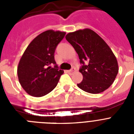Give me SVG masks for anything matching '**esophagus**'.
<instances>
[{
  "label": "esophagus",
  "instance_id": "esophagus-1",
  "mask_svg": "<svg viewBox=\"0 0 134 134\" xmlns=\"http://www.w3.org/2000/svg\"><path fill=\"white\" fill-rule=\"evenodd\" d=\"M74 72H75V69H74V68H72V69L70 70L67 71V72L69 73V74H73Z\"/></svg>",
  "mask_w": 134,
  "mask_h": 134
}]
</instances>
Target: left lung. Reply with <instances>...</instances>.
I'll use <instances>...</instances> for the list:
<instances>
[{"instance_id": "obj_1", "label": "left lung", "mask_w": 134, "mask_h": 134, "mask_svg": "<svg viewBox=\"0 0 134 134\" xmlns=\"http://www.w3.org/2000/svg\"><path fill=\"white\" fill-rule=\"evenodd\" d=\"M66 39L82 64L79 72L83 79L77 86L92 94L107 90L119 71L118 60L109 46L97 33L87 28L68 33Z\"/></svg>"}]
</instances>
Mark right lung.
<instances>
[{
  "mask_svg": "<svg viewBox=\"0 0 134 134\" xmlns=\"http://www.w3.org/2000/svg\"><path fill=\"white\" fill-rule=\"evenodd\" d=\"M66 32L46 31L32 40L17 66L19 83L27 94L35 97L46 95L58 85L64 70L58 69L54 60L57 45Z\"/></svg>",
  "mask_w": 134,
  "mask_h": 134,
  "instance_id": "right-lung-1",
  "label": "right lung"
}]
</instances>
